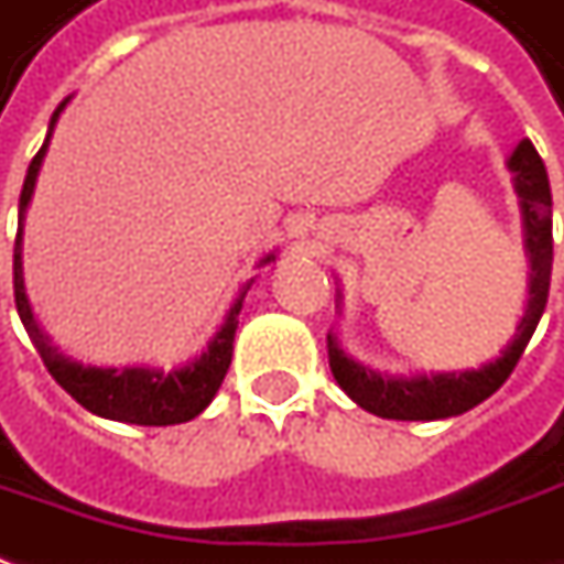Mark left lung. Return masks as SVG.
I'll return each mask as SVG.
<instances>
[{"instance_id":"left-lung-1","label":"left lung","mask_w":564,"mask_h":564,"mask_svg":"<svg viewBox=\"0 0 564 564\" xmlns=\"http://www.w3.org/2000/svg\"><path fill=\"white\" fill-rule=\"evenodd\" d=\"M509 170L516 173V192L521 198L524 214V241L531 257V297L528 310L521 316L519 332L512 344L502 350V357L487 362L471 372H441V376H419V379H388L372 369H366L338 350L335 338L328 335V366L332 376L344 388V394L354 403H360L366 413L381 419H400V422H432V419H449V415L468 413L481 400L500 391V384L512 369L519 366L524 347L538 328L546 297H550V275H553V195L550 180L538 149L524 139L509 158Z\"/></svg>"}]
</instances>
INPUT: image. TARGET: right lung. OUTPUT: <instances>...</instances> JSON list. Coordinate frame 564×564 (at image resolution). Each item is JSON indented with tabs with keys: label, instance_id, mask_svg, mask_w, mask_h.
I'll use <instances>...</instances> for the list:
<instances>
[{
	"label": "right lung",
	"instance_id": "1",
	"mask_svg": "<svg viewBox=\"0 0 564 564\" xmlns=\"http://www.w3.org/2000/svg\"><path fill=\"white\" fill-rule=\"evenodd\" d=\"M62 101L52 115L48 123V135H45L43 149L36 151V158L30 161L26 167L24 188H21V204H18V238H14V307L18 316L24 323L30 341L36 347V354L43 357L45 369L52 372V379L62 384L67 394L77 400L79 406H86L89 413L105 415V419H115V422H130V425H180L188 422L202 413L204 406L214 400V394L220 391L223 379H226V369L232 362V338H236L238 328V310H241V297H238L226 323L220 332L214 335V341L207 344L202 357L195 362H188L183 369H173V372H161V369H96V366H79V362L62 357L48 338H45L30 304H26L24 294V275H21V229H24V214L30 195H33V185L43 167L45 149H48V139L55 130V120L64 111ZM273 254L267 257L263 263H270Z\"/></svg>",
	"mask_w": 564,
	"mask_h": 564
}]
</instances>
